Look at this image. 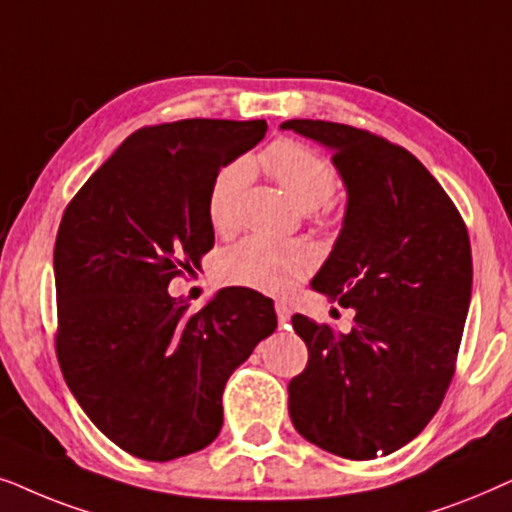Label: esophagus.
<instances>
[{
    "label": "esophagus",
    "mask_w": 512,
    "mask_h": 512,
    "mask_svg": "<svg viewBox=\"0 0 512 512\" xmlns=\"http://www.w3.org/2000/svg\"><path fill=\"white\" fill-rule=\"evenodd\" d=\"M276 316H278V323H281V325L288 323L290 316H292L290 304H285V302H276Z\"/></svg>",
    "instance_id": "34e87169"
}]
</instances>
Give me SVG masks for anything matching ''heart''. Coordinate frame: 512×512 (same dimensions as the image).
<instances>
[{"label":"heart","mask_w":512,"mask_h":512,"mask_svg":"<svg viewBox=\"0 0 512 512\" xmlns=\"http://www.w3.org/2000/svg\"><path fill=\"white\" fill-rule=\"evenodd\" d=\"M262 168L304 210H316L332 199L337 189V168L316 149L295 140H278L262 154ZM250 177L245 161L217 170L208 192V220L217 234L236 229L238 196ZM313 267V252L304 243L250 236L229 248L220 260L224 283L241 285L267 295L290 290Z\"/></svg>","instance_id":"obj_1"}]
</instances>
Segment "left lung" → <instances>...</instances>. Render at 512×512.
<instances>
[{"label": "left lung", "instance_id": "obj_1", "mask_svg": "<svg viewBox=\"0 0 512 512\" xmlns=\"http://www.w3.org/2000/svg\"><path fill=\"white\" fill-rule=\"evenodd\" d=\"M332 152L344 224L311 288L353 309L349 332L295 313L309 363L288 386L290 419L325 452L365 461L424 431L454 377L473 257L459 210L417 156L332 121L290 119Z\"/></svg>", "mask_w": 512, "mask_h": 512}]
</instances>
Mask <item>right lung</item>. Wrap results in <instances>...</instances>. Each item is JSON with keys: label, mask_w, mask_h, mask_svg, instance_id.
Wrapping results in <instances>:
<instances>
[{"label": "right lung", "mask_w": 512, "mask_h": 512, "mask_svg": "<svg viewBox=\"0 0 512 512\" xmlns=\"http://www.w3.org/2000/svg\"><path fill=\"white\" fill-rule=\"evenodd\" d=\"M264 133L262 119L140 128L60 220V370L88 419L138 459L208 447L222 428L224 384L276 330L274 302L250 288H224L194 313L168 295L215 243L208 192L217 170Z\"/></svg>", "instance_id": "obj_1"}]
</instances>
